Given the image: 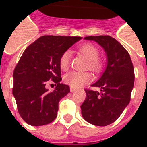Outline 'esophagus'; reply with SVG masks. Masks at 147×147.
<instances>
[{
	"instance_id": "esophagus-1",
	"label": "esophagus",
	"mask_w": 147,
	"mask_h": 147,
	"mask_svg": "<svg viewBox=\"0 0 147 147\" xmlns=\"http://www.w3.org/2000/svg\"><path fill=\"white\" fill-rule=\"evenodd\" d=\"M76 87H72V86H71L70 87V91L71 92H74L75 90H76Z\"/></svg>"
}]
</instances>
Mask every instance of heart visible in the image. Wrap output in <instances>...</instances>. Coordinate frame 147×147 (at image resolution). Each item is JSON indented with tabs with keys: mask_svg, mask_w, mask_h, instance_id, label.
I'll return each instance as SVG.
<instances>
[{
	"mask_svg": "<svg viewBox=\"0 0 147 147\" xmlns=\"http://www.w3.org/2000/svg\"><path fill=\"white\" fill-rule=\"evenodd\" d=\"M80 51L89 61L90 67L93 70L98 71L101 67V63L98 60L99 57V51L92 44H84L80 46ZM71 51L67 49L63 53L60 59V66L61 69L67 71L70 65ZM65 83L72 87H78L89 83L91 80V76L89 72H80V71H71L66 74L64 77Z\"/></svg>",
	"mask_w": 147,
	"mask_h": 147,
	"instance_id": "heart-1",
	"label": "heart"
}]
</instances>
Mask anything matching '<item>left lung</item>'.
Instances as JSON below:
<instances>
[{
    "instance_id": "1",
    "label": "left lung",
    "mask_w": 147,
    "mask_h": 147,
    "mask_svg": "<svg viewBox=\"0 0 147 147\" xmlns=\"http://www.w3.org/2000/svg\"><path fill=\"white\" fill-rule=\"evenodd\" d=\"M84 39L102 46L107 63L101 77L91 85L99 87L100 91L85 90L82 116L91 124L107 126L115 122L129 104L135 81L132 62L124 47L112 37L88 36Z\"/></svg>"
}]
</instances>
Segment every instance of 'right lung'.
I'll list each match as a JSON object with an SVG mask.
<instances>
[{"instance_id":"obj_1","label":"right lung","mask_w":147,"mask_h":147,"mask_svg":"<svg viewBox=\"0 0 147 147\" xmlns=\"http://www.w3.org/2000/svg\"><path fill=\"white\" fill-rule=\"evenodd\" d=\"M82 37L45 35L27 47L13 72L14 96L19 113L31 126L51 123L57 116L58 103L70 92L67 85L61 83L60 59ZM57 83L49 92L47 81Z\"/></svg>"}]
</instances>
